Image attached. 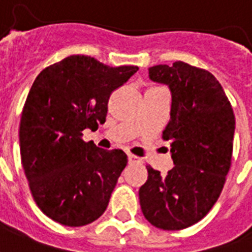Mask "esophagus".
I'll return each mask as SVG.
<instances>
[{"instance_id":"34e87169","label":"esophagus","mask_w":252,"mask_h":252,"mask_svg":"<svg viewBox=\"0 0 252 252\" xmlns=\"http://www.w3.org/2000/svg\"><path fill=\"white\" fill-rule=\"evenodd\" d=\"M128 162H129V163H141L142 159L141 158H138L137 156L129 154V156H128Z\"/></svg>"}]
</instances>
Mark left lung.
I'll use <instances>...</instances> for the list:
<instances>
[{"mask_svg":"<svg viewBox=\"0 0 252 252\" xmlns=\"http://www.w3.org/2000/svg\"><path fill=\"white\" fill-rule=\"evenodd\" d=\"M153 82L171 93L163 140L171 144L174 167L167 175L150 166L138 196L145 219L163 230L199 222L219 199L233 154L235 118L216 77L183 61L149 68Z\"/></svg>","mask_w":252,"mask_h":252,"instance_id":"1","label":"left lung"}]
</instances>
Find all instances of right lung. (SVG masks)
<instances>
[{"instance_id": "right-lung-1", "label": "right lung", "mask_w": 252, "mask_h": 252, "mask_svg": "<svg viewBox=\"0 0 252 252\" xmlns=\"http://www.w3.org/2000/svg\"><path fill=\"white\" fill-rule=\"evenodd\" d=\"M137 70L73 55L33 81L19 126L22 166L35 203L53 221L84 226L106 211L126 154L81 136L106 122L111 93Z\"/></svg>"}]
</instances>
